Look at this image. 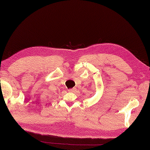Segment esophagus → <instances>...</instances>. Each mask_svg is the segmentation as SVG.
I'll use <instances>...</instances> for the list:
<instances>
[{
	"label": "esophagus",
	"instance_id": "34e87169",
	"mask_svg": "<svg viewBox=\"0 0 150 150\" xmlns=\"http://www.w3.org/2000/svg\"><path fill=\"white\" fill-rule=\"evenodd\" d=\"M75 90V88H72V89H70V90H68V91L69 92H74Z\"/></svg>",
	"mask_w": 150,
	"mask_h": 150
}]
</instances>
